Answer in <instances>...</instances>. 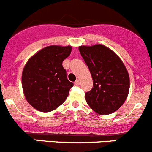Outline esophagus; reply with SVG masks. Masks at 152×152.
I'll use <instances>...</instances> for the list:
<instances>
[{"mask_svg":"<svg viewBox=\"0 0 152 152\" xmlns=\"http://www.w3.org/2000/svg\"><path fill=\"white\" fill-rule=\"evenodd\" d=\"M75 85H77L78 86L79 84H80V80H76L75 81Z\"/></svg>","mask_w":152,"mask_h":152,"instance_id":"1","label":"esophagus"}]
</instances>
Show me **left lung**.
<instances>
[{"mask_svg": "<svg viewBox=\"0 0 152 152\" xmlns=\"http://www.w3.org/2000/svg\"><path fill=\"white\" fill-rule=\"evenodd\" d=\"M78 49L93 79L92 89L85 93L86 101L97 113H113L123 105L129 91V76L124 64L100 44L82 45Z\"/></svg>", "mask_w": 152, "mask_h": 152, "instance_id": "left-lung-1", "label": "left lung"}]
</instances>
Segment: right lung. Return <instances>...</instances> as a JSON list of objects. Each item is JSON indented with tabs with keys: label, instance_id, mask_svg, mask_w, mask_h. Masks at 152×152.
Listing matches in <instances>:
<instances>
[{
	"label": "right lung",
	"instance_id": "add662e5",
	"mask_svg": "<svg viewBox=\"0 0 152 152\" xmlns=\"http://www.w3.org/2000/svg\"><path fill=\"white\" fill-rule=\"evenodd\" d=\"M71 52L70 45H50L27 61L23 71L22 86L26 100L33 108L49 112L66 100L74 84L67 78L62 62Z\"/></svg>",
	"mask_w": 152,
	"mask_h": 152
}]
</instances>
